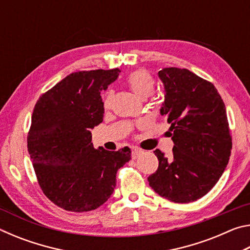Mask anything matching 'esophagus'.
I'll return each instance as SVG.
<instances>
[{
  "label": "esophagus",
  "instance_id": "34e87169",
  "mask_svg": "<svg viewBox=\"0 0 250 250\" xmlns=\"http://www.w3.org/2000/svg\"><path fill=\"white\" fill-rule=\"evenodd\" d=\"M143 153V151L141 149H138V147H133L132 150V158L137 159L138 156H140Z\"/></svg>",
  "mask_w": 250,
  "mask_h": 250
}]
</instances>
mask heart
<instances>
[{"label":"heart","instance_id":"obj_1","mask_svg":"<svg viewBox=\"0 0 250 250\" xmlns=\"http://www.w3.org/2000/svg\"><path fill=\"white\" fill-rule=\"evenodd\" d=\"M126 84L139 98L146 99L154 91V82L145 70H135L126 77ZM104 107L108 108L111 103V91H107L104 96Z\"/></svg>","mask_w":250,"mask_h":250}]
</instances>
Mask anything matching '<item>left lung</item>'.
<instances>
[{"label":"left lung","instance_id":"left-lung-1","mask_svg":"<svg viewBox=\"0 0 250 250\" xmlns=\"http://www.w3.org/2000/svg\"><path fill=\"white\" fill-rule=\"evenodd\" d=\"M164 86L160 113L171 125L173 153L159 149V167L147 177L160 196L189 203L208 193L225 171L231 151L226 108L213 83L188 69L163 68Z\"/></svg>","mask_w":250,"mask_h":250}]
</instances>
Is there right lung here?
Segmentation results:
<instances>
[{"mask_svg": "<svg viewBox=\"0 0 250 250\" xmlns=\"http://www.w3.org/2000/svg\"><path fill=\"white\" fill-rule=\"evenodd\" d=\"M120 70L96 69L67 76L37 101L27 149L42 191L55 205L83 213L98 208L116 188V175L131 160L128 146L95 149L90 129L103 122L100 92Z\"/></svg>", "mask_w": 250, "mask_h": 250, "instance_id": "1", "label": "right lung"}]
</instances>
